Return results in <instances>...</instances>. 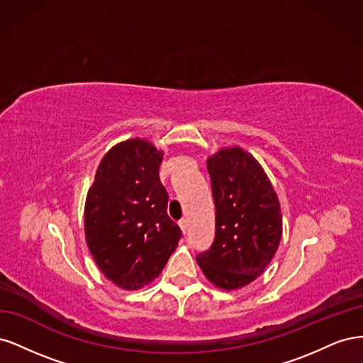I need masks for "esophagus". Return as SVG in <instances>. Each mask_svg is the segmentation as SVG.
Instances as JSON below:
<instances>
[{
	"label": "esophagus",
	"instance_id": "obj_1",
	"mask_svg": "<svg viewBox=\"0 0 363 363\" xmlns=\"http://www.w3.org/2000/svg\"><path fill=\"white\" fill-rule=\"evenodd\" d=\"M179 227L182 230V233L186 235V232H188V221H186V219H182V221L179 223Z\"/></svg>",
	"mask_w": 363,
	"mask_h": 363
}]
</instances>
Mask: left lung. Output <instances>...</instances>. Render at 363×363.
<instances>
[{"instance_id": "1", "label": "left lung", "mask_w": 363, "mask_h": 363, "mask_svg": "<svg viewBox=\"0 0 363 363\" xmlns=\"http://www.w3.org/2000/svg\"><path fill=\"white\" fill-rule=\"evenodd\" d=\"M216 208L215 240L196 257L218 289L236 291L255 281L279 248L283 219L277 192L248 151L224 147L207 157Z\"/></svg>"}]
</instances>
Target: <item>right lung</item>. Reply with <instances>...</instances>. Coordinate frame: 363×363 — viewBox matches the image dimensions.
Returning a JSON list of instances; mask_svg holds the SVG:
<instances>
[{"instance_id":"right-lung-1","label":"right lung","mask_w":363,"mask_h":363,"mask_svg":"<svg viewBox=\"0 0 363 363\" xmlns=\"http://www.w3.org/2000/svg\"><path fill=\"white\" fill-rule=\"evenodd\" d=\"M163 150L133 138L113 145L98 164L84 204L91 255L118 288L142 289L160 276L179 245L180 227L168 216L160 183Z\"/></svg>"}]
</instances>
